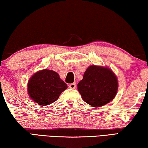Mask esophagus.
<instances>
[{
	"label": "esophagus",
	"mask_w": 148,
	"mask_h": 148,
	"mask_svg": "<svg viewBox=\"0 0 148 148\" xmlns=\"http://www.w3.org/2000/svg\"><path fill=\"white\" fill-rule=\"evenodd\" d=\"M69 88H71V89H75V88H76V84L72 83V84H69Z\"/></svg>",
	"instance_id": "esophagus-1"
}]
</instances>
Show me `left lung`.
Segmentation results:
<instances>
[{"label":"left lung","instance_id":"left-lung-1","mask_svg":"<svg viewBox=\"0 0 148 148\" xmlns=\"http://www.w3.org/2000/svg\"><path fill=\"white\" fill-rule=\"evenodd\" d=\"M77 87L86 103L99 108L114 99L118 84L117 77L111 70L92 65L87 69Z\"/></svg>","mask_w":148,"mask_h":148}]
</instances>
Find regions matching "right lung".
<instances>
[{
    "label": "right lung",
    "mask_w": 148,
    "mask_h": 148,
    "mask_svg": "<svg viewBox=\"0 0 148 148\" xmlns=\"http://www.w3.org/2000/svg\"><path fill=\"white\" fill-rule=\"evenodd\" d=\"M67 85L57 72L45 69L34 74L29 81L28 92L37 104L47 106L58 99Z\"/></svg>",
    "instance_id": "add662e5"
}]
</instances>
